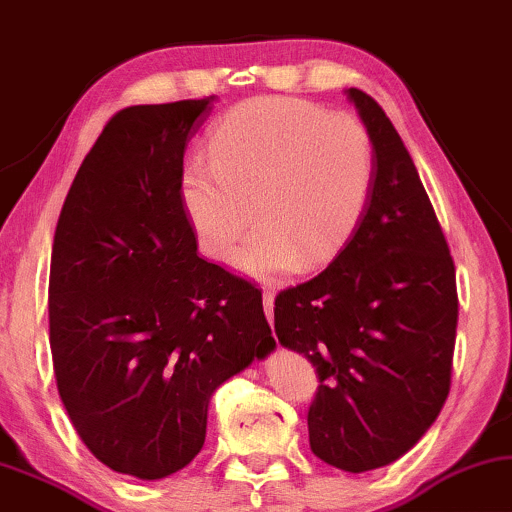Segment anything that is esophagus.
Listing matches in <instances>:
<instances>
[{
	"instance_id": "esophagus-1",
	"label": "esophagus",
	"mask_w": 512,
	"mask_h": 512,
	"mask_svg": "<svg viewBox=\"0 0 512 512\" xmlns=\"http://www.w3.org/2000/svg\"><path fill=\"white\" fill-rule=\"evenodd\" d=\"M273 299H276V294H273L271 289H264L262 303H264V312H266V319H269V324L273 322Z\"/></svg>"
}]
</instances>
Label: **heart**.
<instances>
[{"instance_id": "1", "label": "heart", "mask_w": 512, "mask_h": 512, "mask_svg": "<svg viewBox=\"0 0 512 512\" xmlns=\"http://www.w3.org/2000/svg\"><path fill=\"white\" fill-rule=\"evenodd\" d=\"M372 167L358 121L301 98L259 96L218 121L211 156L183 170L181 202L202 253L218 262L262 218L234 266L271 280L301 262L326 264L345 246L368 204Z\"/></svg>"}]
</instances>
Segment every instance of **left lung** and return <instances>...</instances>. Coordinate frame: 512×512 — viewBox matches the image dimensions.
Segmentation results:
<instances>
[{
    "label": "left lung",
    "mask_w": 512,
    "mask_h": 512,
    "mask_svg": "<svg viewBox=\"0 0 512 512\" xmlns=\"http://www.w3.org/2000/svg\"><path fill=\"white\" fill-rule=\"evenodd\" d=\"M372 142V186L345 248L276 296L282 347L315 365L310 448L349 474L386 467L437 421L451 391L455 264L418 170L375 98L347 89Z\"/></svg>",
    "instance_id": "1"
}]
</instances>
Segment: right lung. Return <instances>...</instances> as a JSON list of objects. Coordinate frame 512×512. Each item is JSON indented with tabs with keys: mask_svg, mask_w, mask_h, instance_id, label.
<instances>
[{
	"mask_svg": "<svg viewBox=\"0 0 512 512\" xmlns=\"http://www.w3.org/2000/svg\"><path fill=\"white\" fill-rule=\"evenodd\" d=\"M216 96L114 114L61 207L50 259L57 388L105 467L193 462L216 388L276 347L262 292L197 255L183 154Z\"/></svg>",
	"mask_w": 512,
	"mask_h": 512,
	"instance_id": "1",
	"label": "right lung"
}]
</instances>
